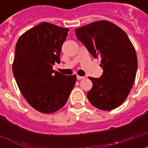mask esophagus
<instances>
[{
  "instance_id": "34e87169",
  "label": "esophagus",
  "mask_w": 148,
  "mask_h": 148,
  "mask_svg": "<svg viewBox=\"0 0 148 148\" xmlns=\"http://www.w3.org/2000/svg\"><path fill=\"white\" fill-rule=\"evenodd\" d=\"M85 77L83 76H79V75H77V80H82V79H84Z\"/></svg>"
}]
</instances>
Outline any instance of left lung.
<instances>
[{"label":"left lung","instance_id":"left-lung-1","mask_svg":"<svg viewBox=\"0 0 148 148\" xmlns=\"http://www.w3.org/2000/svg\"><path fill=\"white\" fill-rule=\"evenodd\" d=\"M75 33L93 58H101V77H89L93 82L87 93L90 104L105 111L117 108L127 98L136 75L134 46L121 27L107 21L76 28Z\"/></svg>","mask_w":148,"mask_h":148}]
</instances>
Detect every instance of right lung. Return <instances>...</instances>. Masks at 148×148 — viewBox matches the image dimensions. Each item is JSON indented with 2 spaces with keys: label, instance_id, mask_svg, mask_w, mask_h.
<instances>
[{
  "label": "right lung",
  "instance_id": "right-lung-1",
  "mask_svg": "<svg viewBox=\"0 0 148 148\" xmlns=\"http://www.w3.org/2000/svg\"><path fill=\"white\" fill-rule=\"evenodd\" d=\"M68 31L42 22L24 32L16 45L12 72L17 86L27 103L42 113L62 108L76 83V75L53 70V65L60 62Z\"/></svg>",
  "mask_w": 148,
  "mask_h": 148
}]
</instances>
